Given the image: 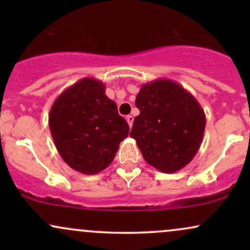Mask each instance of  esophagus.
I'll return each instance as SVG.
<instances>
[{
    "instance_id": "34e87169",
    "label": "esophagus",
    "mask_w": 250,
    "mask_h": 250,
    "mask_svg": "<svg viewBox=\"0 0 250 250\" xmlns=\"http://www.w3.org/2000/svg\"><path fill=\"white\" fill-rule=\"evenodd\" d=\"M125 119H127V122H128L129 127L131 128V125H133V122H134V117L131 116V115H128L127 117H125Z\"/></svg>"
}]
</instances>
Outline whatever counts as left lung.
I'll return each mask as SVG.
<instances>
[{
  "mask_svg": "<svg viewBox=\"0 0 250 250\" xmlns=\"http://www.w3.org/2000/svg\"><path fill=\"white\" fill-rule=\"evenodd\" d=\"M135 104L130 137L145 160L162 173H175L199 151L206 128V114L197 100L177 82L157 79L143 84Z\"/></svg>",
  "mask_w": 250,
  "mask_h": 250,
  "instance_id": "1",
  "label": "left lung"
}]
</instances>
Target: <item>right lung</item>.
Returning <instances> with one entry per match:
<instances>
[{"mask_svg": "<svg viewBox=\"0 0 250 250\" xmlns=\"http://www.w3.org/2000/svg\"><path fill=\"white\" fill-rule=\"evenodd\" d=\"M49 128L63 161L87 175L107 168L129 133L104 83L93 77L74 83L54 101Z\"/></svg>", "mask_w": 250, "mask_h": 250, "instance_id": "1", "label": "right lung"}]
</instances>
